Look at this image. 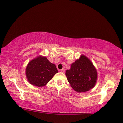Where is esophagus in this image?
I'll list each match as a JSON object with an SVG mask.
<instances>
[{
	"label": "esophagus",
	"mask_w": 123,
	"mask_h": 123,
	"mask_svg": "<svg viewBox=\"0 0 123 123\" xmlns=\"http://www.w3.org/2000/svg\"><path fill=\"white\" fill-rule=\"evenodd\" d=\"M60 72L62 73H65V69H62V70H60Z\"/></svg>",
	"instance_id": "obj_1"
}]
</instances>
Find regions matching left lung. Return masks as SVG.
<instances>
[{
	"label": "left lung",
	"mask_w": 123,
	"mask_h": 123,
	"mask_svg": "<svg viewBox=\"0 0 123 123\" xmlns=\"http://www.w3.org/2000/svg\"><path fill=\"white\" fill-rule=\"evenodd\" d=\"M65 75L72 88L78 92H87L93 88L98 78L97 70L93 64L83 54L72 64Z\"/></svg>",
	"instance_id": "1"
}]
</instances>
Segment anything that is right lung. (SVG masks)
Wrapping results in <instances>:
<instances>
[{"mask_svg":"<svg viewBox=\"0 0 123 123\" xmlns=\"http://www.w3.org/2000/svg\"><path fill=\"white\" fill-rule=\"evenodd\" d=\"M58 72L55 65L50 63L47 57L42 55L31 60L25 69L26 79L29 83L38 87L47 85Z\"/></svg>","mask_w":123,"mask_h":123,"instance_id":"right-lung-1","label":"right lung"}]
</instances>
